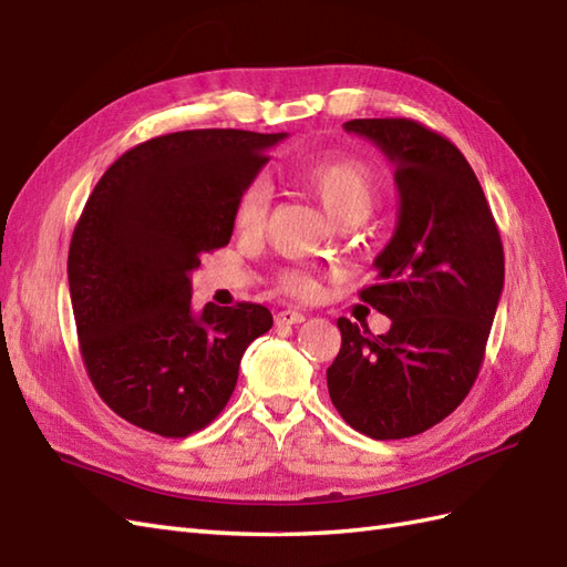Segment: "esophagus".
Returning a JSON list of instances; mask_svg holds the SVG:
<instances>
[{"mask_svg": "<svg viewBox=\"0 0 567 567\" xmlns=\"http://www.w3.org/2000/svg\"><path fill=\"white\" fill-rule=\"evenodd\" d=\"M306 322V315H302L300 310H279L276 312V324H300Z\"/></svg>", "mask_w": 567, "mask_h": 567, "instance_id": "obj_1", "label": "esophagus"}]
</instances>
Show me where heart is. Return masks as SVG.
<instances>
[{
  "label": "heart",
  "mask_w": 567,
  "mask_h": 567,
  "mask_svg": "<svg viewBox=\"0 0 567 567\" xmlns=\"http://www.w3.org/2000/svg\"><path fill=\"white\" fill-rule=\"evenodd\" d=\"M298 179L322 202L324 212L339 224H355L375 206L380 179L368 163L355 158H320L300 171ZM269 195L265 183L247 185L236 199V226L240 230H255L267 216ZM279 288L288 296L306 298L315 291L310 274L288 269L279 276Z\"/></svg>",
  "instance_id": "obj_1"
}]
</instances>
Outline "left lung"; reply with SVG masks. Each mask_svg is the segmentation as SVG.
Segmentation results:
<instances>
[{
    "instance_id": "left-lung-1",
    "label": "left lung",
    "mask_w": 567,
    "mask_h": 567,
    "mask_svg": "<svg viewBox=\"0 0 567 567\" xmlns=\"http://www.w3.org/2000/svg\"><path fill=\"white\" fill-rule=\"evenodd\" d=\"M394 165L396 230L361 300L388 315V334L339 317L341 351L327 368L331 404L375 440L419 435L474 388L505 281L486 195L447 136L406 117L351 120Z\"/></svg>"
}]
</instances>
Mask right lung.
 <instances>
[{"instance_id": "obj_1", "label": "right lung", "mask_w": 567, "mask_h": 567, "mask_svg": "<svg viewBox=\"0 0 567 567\" xmlns=\"http://www.w3.org/2000/svg\"><path fill=\"white\" fill-rule=\"evenodd\" d=\"M284 136L163 134L122 154L91 192L69 245V296L89 378L120 419L187 437L228 404L271 312L257 302L195 312L189 274L228 245L238 195Z\"/></svg>"}]
</instances>
